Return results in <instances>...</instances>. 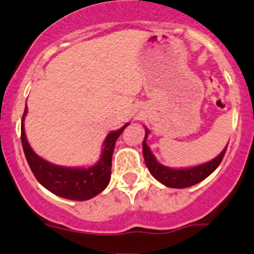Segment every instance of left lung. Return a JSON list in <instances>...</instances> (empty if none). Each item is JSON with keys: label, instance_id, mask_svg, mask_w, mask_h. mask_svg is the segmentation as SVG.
Listing matches in <instances>:
<instances>
[{"label": "left lung", "instance_id": "8db88e82", "mask_svg": "<svg viewBox=\"0 0 254 254\" xmlns=\"http://www.w3.org/2000/svg\"><path fill=\"white\" fill-rule=\"evenodd\" d=\"M148 129H146L145 139L142 142V152H144V159L145 164L147 166V169L150 170V172L156 178L157 181H159L160 183L169 188H177V189H182V188H188L195 186V184L199 183L207 178L210 174H213L215 171V169L220 165V163L222 162L223 156H225L226 150H227V146L223 150L221 153L217 156L215 159L210 160V162L202 164V165L195 166V168H189V169H170L166 166L162 165L157 162V159L154 158L153 154L146 144V139H147Z\"/></svg>", "mask_w": 254, "mask_h": 254}]
</instances>
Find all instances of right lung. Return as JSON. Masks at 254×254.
<instances>
[{
    "label": "right lung",
    "instance_id": "1",
    "mask_svg": "<svg viewBox=\"0 0 254 254\" xmlns=\"http://www.w3.org/2000/svg\"><path fill=\"white\" fill-rule=\"evenodd\" d=\"M26 114L27 106L23 112L22 121H21V141H22L27 163L41 186L57 196L74 199V201L90 199L106 189L110 181V175H112V157L115 148V142L125 128L128 126V124L119 130L107 135L103 144V152L97 164L88 169H72L53 165L39 157L32 150L27 141L25 128H23V120H25Z\"/></svg>",
    "mask_w": 254,
    "mask_h": 254
}]
</instances>
